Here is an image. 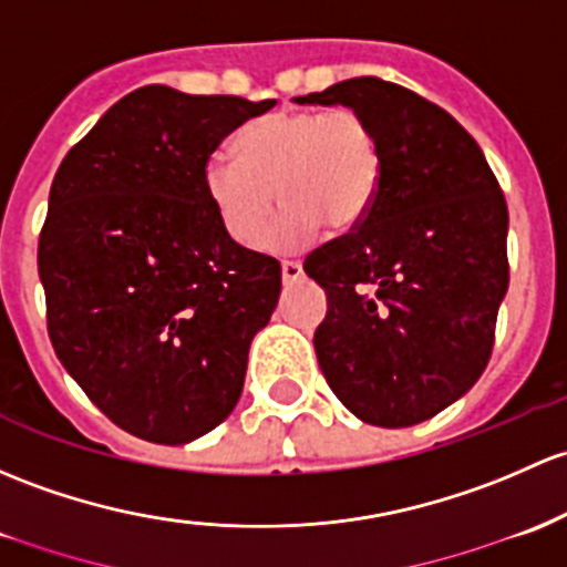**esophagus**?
Instances as JSON below:
<instances>
[{"label": "esophagus", "mask_w": 567, "mask_h": 567, "mask_svg": "<svg viewBox=\"0 0 567 567\" xmlns=\"http://www.w3.org/2000/svg\"><path fill=\"white\" fill-rule=\"evenodd\" d=\"M301 274H303V268H301V264H296V260H285L282 264V282L285 285L299 282Z\"/></svg>", "instance_id": "esophagus-1"}]
</instances>
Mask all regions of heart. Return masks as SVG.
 <instances>
[{
  "mask_svg": "<svg viewBox=\"0 0 567 567\" xmlns=\"http://www.w3.org/2000/svg\"><path fill=\"white\" fill-rule=\"evenodd\" d=\"M234 148L236 157L208 154L200 176L208 204L241 247H258L277 200L285 208L266 249L296 252L323 225L355 228L378 198V135L350 109L266 113L238 130Z\"/></svg>",
  "mask_w": 567,
  "mask_h": 567,
  "instance_id": "heart-1",
  "label": "heart"
}]
</instances>
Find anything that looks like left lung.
I'll return each mask as SVG.
<instances>
[{
  "label": "left lung",
  "mask_w": 567,
  "mask_h": 567,
  "mask_svg": "<svg viewBox=\"0 0 567 567\" xmlns=\"http://www.w3.org/2000/svg\"><path fill=\"white\" fill-rule=\"evenodd\" d=\"M293 103L361 113L383 154L359 228L303 264L329 296L318 363L363 424L415 426L484 374L508 290V206L473 135L410 89L350 79Z\"/></svg>",
  "instance_id": "left-lung-1"
}]
</instances>
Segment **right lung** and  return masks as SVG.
Returning <instances> with one entry per match:
<instances>
[{
	"label": "right lung",
	"mask_w": 567,
	"mask_h": 567,
	"mask_svg": "<svg viewBox=\"0 0 567 567\" xmlns=\"http://www.w3.org/2000/svg\"><path fill=\"white\" fill-rule=\"evenodd\" d=\"M277 100L141 86L53 176L38 271L59 361L124 432L159 445L234 413L282 268L241 247L204 189V163Z\"/></svg>",
	"instance_id": "right-lung-1"
}]
</instances>
